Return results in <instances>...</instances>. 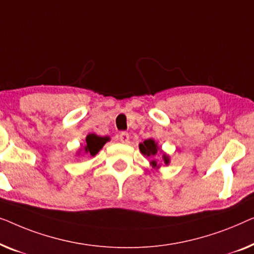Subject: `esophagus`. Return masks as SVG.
<instances>
[{"label":"esophagus","instance_id":"obj_1","mask_svg":"<svg viewBox=\"0 0 254 254\" xmlns=\"http://www.w3.org/2000/svg\"><path fill=\"white\" fill-rule=\"evenodd\" d=\"M119 138H120L121 141L124 142V144H127V142H128V139H130V135H128L127 132L122 131V132H121V133H120Z\"/></svg>","mask_w":254,"mask_h":254}]
</instances>
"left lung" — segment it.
<instances>
[{"label": "left lung", "instance_id": "left-lung-1", "mask_svg": "<svg viewBox=\"0 0 254 254\" xmlns=\"http://www.w3.org/2000/svg\"><path fill=\"white\" fill-rule=\"evenodd\" d=\"M139 149H140V152L142 154L147 155V156H154L156 155V153H158V145H156V142L153 140V139H147V140H145L144 142H141L140 145H139ZM163 161L166 164L169 163V158H168L167 155H163ZM153 166H156V162L155 161H152Z\"/></svg>", "mask_w": 254, "mask_h": 254}]
</instances>
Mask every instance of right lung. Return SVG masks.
Instances as JSON below:
<instances>
[{
	"mask_svg": "<svg viewBox=\"0 0 254 254\" xmlns=\"http://www.w3.org/2000/svg\"><path fill=\"white\" fill-rule=\"evenodd\" d=\"M108 140V137H99L96 134H88L86 138V145L84 147V153H86L87 155L94 156Z\"/></svg>",
	"mask_w": 254,
	"mask_h": 254,
	"instance_id": "1",
	"label": "right lung"
}]
</instances>
